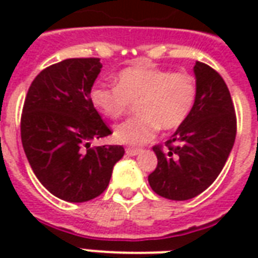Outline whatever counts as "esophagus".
<instances>
[{
  "label": "esophagus",
  "mask_w": 258,
  "mask_h": 258,
  "mask_svg": "<svg viewBox=\"0 0 258 258\" xmlns=\"http://www.w3.org/2000/svg\"><path fill=\"white\" fill-rule=\"evenodd\" d=\"M140 152V149H137V148H127V149H125V153H127L128 156H137Z\"/></svg>",
  "instance_id": "34e87169"
}]
</instances>
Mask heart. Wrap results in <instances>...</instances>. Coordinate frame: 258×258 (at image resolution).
<instances>
[{
    "label": "heart",
    "mask_w": 258,
    "mask_h": 258,
    "mask_svg": "<svg viewBox=\"0 0 258 258\" xmlns=\"http://www.w3.org/2000/svg\"><path fill=\"white\" fill-rule=\"evenodd\" d=\"M198 84L194 76L168 70L131 66L117 74V85H95L92 106L107 118H120L137 102L138 116L118 124L114 140L125 145H144L163 128H178L195 106Z\"/></svg>",
    "instance_id": "1"
}]
</instances>
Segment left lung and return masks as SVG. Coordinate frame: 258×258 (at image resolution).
<instances>
[{
	"label": "left lung",
	"mask_w": 258,
	"mask_h": 258,
	"mask_svg": "<svg viewBox=\"0 0 258 258\" xmlns=\"http://www.w3.org/2000/svg\"><path fill=\"white\" fill-rule=\"evenodd\" d=\"M198 96L189 117L179 125L167 149L155 146L157 167L151 188L170 200H188L210 186L225 166L236 137V116L225 81L202 62L194 68Z\"/></svg>",
	"instance_id": "8db88e82"
}]
</instances>
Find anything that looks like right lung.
I'll return each mask as SVG.
<instances>
[{
  "label": "right lung",
  "instance_id": "right-lung-1",
  "mask_svg": "<svg viewBox=\"0 0 258 258\" xmlns=\"http://www.w3.org/2000/svg\"><path fill=\"white\" fill-rule=\"evenodd\" d=\"M102 63L98 58L64 59L31 83L20 120L26 157L38 181L66 202H88L106 189L120 145L91 148L112 134L92 106L90 92Z\"/></svg>",
  "mask_w": 258,
  "mask_h": 258
}]
</instances>
